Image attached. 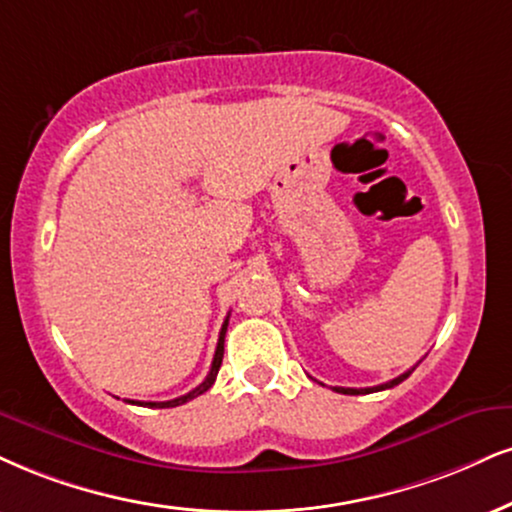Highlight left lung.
I'll return each instance as SVG.
<instances>
[{
	"label": "left lung",
	"instance_id": "1",
	"mask_svg": "<svg viewBox=\"0 0 512 512\" xmlns=\"http://www.w3.org/2000/svg\"><path fill=\"white\" fill-rule=\"evenodd\" d=\"M415 368H410V370H406L403 372V375H399V377H394V380L391 382H384V384H377V387H365V389H351V387H334V391H339V394H370V391H382V389H391V387H396V384H401L403 380H406V377L410 375V372H413Z\"/></svg>",
	"mask_w": 512,
	"mask_h": 512
}]
</instances>
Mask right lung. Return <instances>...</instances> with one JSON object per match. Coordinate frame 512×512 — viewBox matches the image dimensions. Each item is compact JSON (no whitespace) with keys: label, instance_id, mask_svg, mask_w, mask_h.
Listing matches in <instances>:
<instances>
[{"label":"right lung","instance_id":"obj_1","mask_svg":"<svg viewBox=\"0 0 512 512\" xmlns=\"http://www.w3.org/2000/svg\"><path fill=\"white\" fill-rule=\"evenodd\" d=\"M227 318H230V315H227ZM227 318H225V323H223V327H220V337H218V346H216V356H213V363H211V370H208V375H206V380L199 384V387H194L192 391H189V394H185V396H178V399H173V401H128V403H137V406H149V408H175V406H182V403H187V401H192V399H197V396H201L204 394V391H208L213 387V382H216V375H218V370H220V363H223V351H225V332H227Z\"/></svg>","mask_w":512,"mask_h":512}]
</instances>
